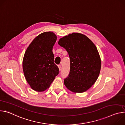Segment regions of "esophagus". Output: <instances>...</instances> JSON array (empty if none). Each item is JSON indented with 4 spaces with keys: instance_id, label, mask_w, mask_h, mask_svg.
<instances>
[{
    "instance_id": "34e87169",
    "label": "esophagus",
    "mask_w": 125,
    "mask_h": 125,
    "mask_svg": "<svg viewBox=\"0 0 125 125\" xmlns=\"http://www.w3.org/2000/svg\"><path fill=\"white\" fill-rule=\"evenodd\" d=\"M58 68H59V71H61V65H59L58 66Z\"/></svg>"
}]
</instances>
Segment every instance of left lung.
I'll return each instance as SVG.
<instances>
[{"mask_svg": "<svg viewBox=\"0 0 125 125\" xmlns=\"http://www.w3.org/2000/svg\"><path fill=\"white\" fill-rule=\"evenodd\" d=\"M58 43L67 50L70 59V71L64 80L65 85L75 93L86 92L94 84L100 72L101 61L96 46L78 32L60 39Z\"/></svg>", "mask_w": 125, "mask_h": 125, "instance_id": "obj_1", "label": "left lung"}]
</instances>
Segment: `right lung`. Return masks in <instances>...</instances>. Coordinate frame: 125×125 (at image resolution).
<instances>
[{"label": "right lung", "mask_w": 125, "mask_h": 125, "mask_svg": "<svg viewBox=\"0 0 125 125\" xmlns=\"http://www.w3.org/2000/svg\"><path fill=\"white\" fill-rule=\"evenodd\" d=\"M57 37L52 31L42 32L28 47L23 59L25 78L33 90L42 92L48 88L58 75L52 52Z\"/></svg>", "instance_id": "add662e5"}]
</instances>
